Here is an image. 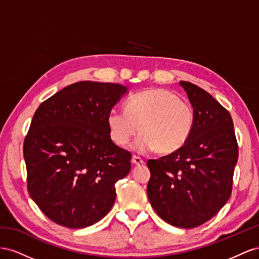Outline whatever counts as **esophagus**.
I'll list each match as a JSON object with an SVG mask.
<instances>
[{
    "instance_id": "obj_1",
    "label": "esophagus",
    "mask_w": 259,
    "mask_h": 259,
    "mask_svg": "<svg viewBox=\"0 0 259 259\" xmlns=\"http://www.w3.org/2000/svg\"><path fill=\"white\" fill-rule=\"evenodd\" d=\"M131 161L134 162L135 165H143L144 164V160L141 157L136 156V155H134V156H132V160Z\"/></svg>"
}]
</instances>
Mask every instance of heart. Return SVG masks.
Returning a JSON list of instances; mask_svg holds the SVG:
<instances>
[{
	"instance_id": "1",
	"label": "heart",
	"mask_w": 259,
	"mask_h": 259,
	"mask_svg": "<svg viewBox=\"0 0 259 259\" xmlns=\"http://www.w3.org/2000/svg\"><path fill=\"white\" fill-rule=\"evenodd\" d=\"M194 118L190 102L168 89L154 88L132 95L125 108L110 109L107 124L117 145H127L140 130L142 135L132 145L137 152L145 154L158 149L169 154L187 143Z\"/></svg>"
}]
</instances>
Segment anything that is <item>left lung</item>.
<instances>
[{
	"label": "left lung",
	"mask_w": 259,
	"mask_h": 259,
	"mask_svg": "<svg viewBox=\"0 0 259 259\" xmlns=\"http://www.w3.org/2000/svg\"><path fill=\"white\" fill-rule=\"evenodd\" d=\"M180 84L194 109L193 131L178 151L147 160V196L162 220L191 229L211 219L228 202L239 146L230 113L202 88Z\"/></svg>",
	"instance_id": "1"
}]
</instances>
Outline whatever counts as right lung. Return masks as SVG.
I'll use <instances>...</instances> for the list:
<instances>
[{"mask_svg":"<svg viewBox=\"0 0 259 259\" xmlns=\"http://www.w3.org/2000/svg\"><path fill=\"white\" fill-rule=\"evenodd\" d=\"M127 90L80 81L36 108L24 141L27 188L55 224L85 228L113 207L115 183L129 174L132 156L112 141L107 116Z\"/></svg>","mask_w":259,"mask_h":259,"instance_id":"right-lung-1","label":"right lung"}]
</instances>
